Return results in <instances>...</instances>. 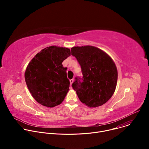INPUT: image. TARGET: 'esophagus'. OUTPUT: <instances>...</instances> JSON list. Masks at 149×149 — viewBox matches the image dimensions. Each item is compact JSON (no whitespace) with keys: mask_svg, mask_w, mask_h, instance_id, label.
<instances>
[{"mask_svg":"<svg viewBox=\"0 0 149 149\" xmlns=\"http://www.w3.org/2000/svg\"><path fill=\"white\" fill-rule=\"evenodd\" d=\"M70 84H71V85H72V84L73 83V82H74V79H70Z\"/></svg>","mask_w":149,"mask_h":149,"instance_id":"esophagus-1","label":"esophagus"}]
</instances>
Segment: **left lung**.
Listing matches in <instances>:
<instances>
[{"instance_id":"1","label":"left lung","mask_w":149,"mask_h":149,"mask_svg":"<svg viewBox=\"0 0 149 149\" xmlns=\"http://www.w3.org/2000/svg\"><path fill=\"white\" fill-rule=\"evenodd\" d=\"M71 54L78 61L83 77L72 83L80 101L88 107H97L113 96L118 72L112 58L102 50L90 45L74 47Z\"/></svg>"}]
</instances>
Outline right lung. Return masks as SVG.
<instances>
[{
    "label": "right lung",
    "instance_id": "add662e5",
    "mask_svg": "<svg viewBox=\"0 0 149 149\" xmlns=\"http://www.w3.org/2000/svg\"><path fill=\"white\" fill-rule=\"evenodd\" d=\"M70 55L67 48L51 46L41 50L28 63L25 82L31 95L40 104L52 108L64 100L70 82L67 68L62 63Z\"/></svg>",
    "mask_w": 149,
    "mask_h": 149
}]
</instances>
